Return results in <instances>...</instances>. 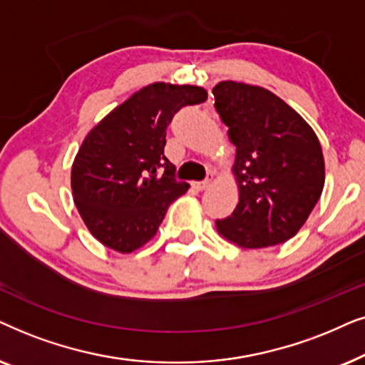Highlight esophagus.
Masks as SVG:
<instances>
[{"label":"esophagus","instance_id":"esophagus-1","mask_svg":"<svg viewBox=\"0 0 365 365\" xmlns=\"http://www.w3.org/2000/svg\"><path fill=\"white\" fill-rule=\"evenodd\" d=\"M210 182H212V178L208 177V178L203 180V182H193L192 187L195 188V190H205V188H207L208 185H210Z\"/></svg>","mask_w":365,"mask_h":365}]
</instances>
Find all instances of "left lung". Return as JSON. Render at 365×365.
Listing matches in <instances>:
<instances>
[{
    "mask_svg": "<svg viewBox=\"0 0 365 365\" xmlns=\"http://www.w3.org/2000/svg\"><path fill=\"white\" fill-rule=\"evenodd\" d=\"M212 93L237 148L232 170L239 187L235 210L215 222L218 233L242 249L287 242L302 228L324 188L317 135L262 86L220 81Z\"/></svg>",
    "mask_w": 365,
    "mask_h": 365,
    "instance_id": "1",
    "label": "left lung"
}]
</instances>
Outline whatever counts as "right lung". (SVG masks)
<instances>
[{"mask_svg": "<svg viewBox=\"0 0 365 365\" xmlns=\"http://www.w3.org/2000/svg\"><path fill=\"white\" fill-rule=\"evenodd\" d=\"M205 100L202 86L152 83L86 135L71 167L73 200L91 235L105 247L120 254L143 247L170 203L188 190L165 157V137L182 106Z\"/></svg>", "mask_w": 365, "mask_h": 365, "instance_id": "right-lung-1", "label": "right lung"}]
</instances>
